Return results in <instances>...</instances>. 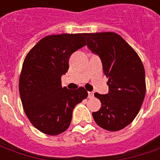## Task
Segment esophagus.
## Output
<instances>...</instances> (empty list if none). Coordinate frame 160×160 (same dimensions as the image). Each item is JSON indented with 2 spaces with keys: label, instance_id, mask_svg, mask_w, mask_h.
Segmentation results:
<instances>
[{
  "label": "esophagus",
  "instance_id": "esophagus-1",
  "mask_svg": "<svg viewBox=\"0 0 160 160\" xmlns=\"http://www.w3.org/2000/svg\"><path fill=\"white\" fill-rule=\"evenodd\" d=\"M93 97H94L93 92H88V98H92Z\"/></svg>",
  "mask_w": 160,
  "mask_h": 160
}]
</instances>
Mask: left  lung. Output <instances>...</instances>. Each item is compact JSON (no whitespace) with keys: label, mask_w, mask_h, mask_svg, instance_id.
<instances>
[{"label":"left lung","mask_w":160,"mask_h":160,"mask_svg":"<svg viewBox=\"0 0 160 160\" xmlns=\"http://www.w3.org/2000/svg\"><path fill=\"white\" fill-rule=\"evenodd\" d=\"M83 36L92 52L100 57L108 78V94L94 93L102 106L92 112L93 119L104 129L121 130L133 122L144 100V66L135 50L117 33H83Z\"/></svg>","instance_id":"obj_1"}]
</instances>
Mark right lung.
<instances>
[{
	"mask_svg": "<svg viewBox=\"0 0 160 160\" xmlns=\"http://www.w3.org/2000/svg\"><path fill=\"white\" fill-rule=\"evenodd\" d=\"M87 45L83 33L46 36L26 55L19 90L23 108L31 123L49 135L68 129L75 105L87 98L84 87H62V75L69 68L70 56Z\"/></svg>",
	"mask_w": 160,
	"mask_h": 160,
	"instance_id": "1",
	"label": "right lung"
}]
</instances>
